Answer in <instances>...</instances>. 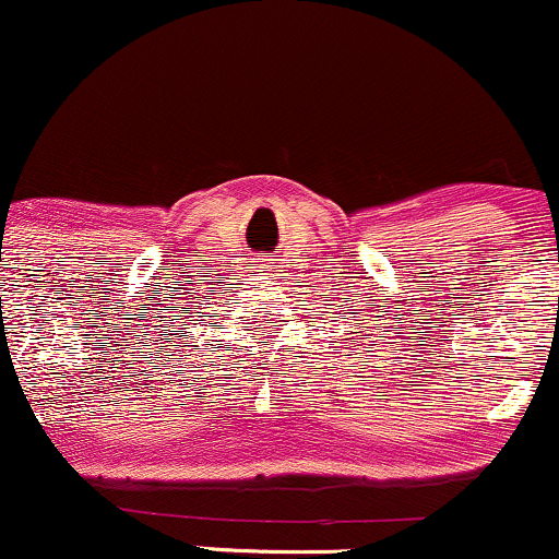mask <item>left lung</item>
I'll return each mask as SVG.
<instances>
[{
    "instance_id": "left-lung-1",
    "label": "left lung",
    "mask_w": 559,
    "mask_h": 559,
    "mask_svg": "<svg viewBox=\"0 0 559 559\" xmlns=\"http://www.w3.org/2000/svg\"><path fill=\"white\" fill-rule=\"evenodd\" d=\"M366 340H369V334H366Z\"/></svg>"
}]
</instances>
